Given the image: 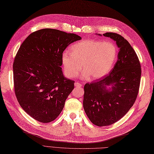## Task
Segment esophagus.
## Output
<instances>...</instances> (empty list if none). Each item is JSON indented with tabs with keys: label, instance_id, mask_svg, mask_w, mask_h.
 <instances>
[{
	"label": "esophagus",
	"instance_id": "obj_1",
	"mask_svg": "<svg viewBox=\"0 0 154 154\" xmlns=\"http://www.w3.org/2000/svg\"><path fill=\"white\" fill-rule=\"evenodd\" d=\"M75 86L76 87H77V88H80V87L82 86V85L79 83H78V82H76V83H75Z\"/></svg>",
	"mask_w": 154,
	"mask_h": 154
}]
</instances>
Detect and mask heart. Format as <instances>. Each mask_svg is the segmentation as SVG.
Here are the masks:
<instances>
[{"instance_id": "1", "label": "heart", "mask_w": 154, "mask_h": 154, "mask_svg": "<svg viewBox=\"0 0 154 154\" xmlns=\"http://www.w3.org/2000/svg\"><path fill=\"white\" fill-rule=\"evenodd\" d=\"M62 54V63L65 75L76 76L81 69L82 78L99 79L106 75L112 69L117 55L116 45L111 42L85 40L79 42Z\"/></svg>"}]
</instances>
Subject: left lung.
<instances>
[{"label":"left lung","mask_w":154,"mask_h":154,"mask_svg":"<svg viewBox=\"0 0 154 154\" xmlns=\"http://www.w3.org/2000/svg\"><path fill=\"white\" fill-rule=\"evenodd\" d=\"M103 35L114 40L119 47L117 61L107 76L85 85L83 97L87 116L99 127L115 123L129 111L136 100L141 77L138 57L128 40L116 33Z\"/></svg>","instance_id":"left-lung-1"}]
</instances>
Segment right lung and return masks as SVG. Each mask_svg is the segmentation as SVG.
<instances>
[{"mask_svg":"<svg viewBox=\"0 0 154 154\" xmlns=\"http://www.w3.org/2000/svg\"><path fill=\"white\" fill-rule=\"evenodd\" d=\"M81 39L75 33L43 29L23 41L13 64L15 94L22 109L35 120H55L74 89L75 81L63 74L62 54Z\"/></svg>","mask_w":154,"mask_h":154,"instance_id":"1","label":"right lung"}]
</instances>
